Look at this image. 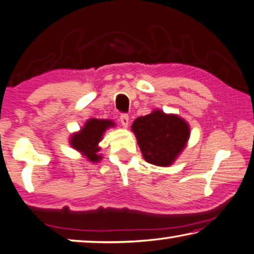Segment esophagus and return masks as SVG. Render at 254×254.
I'll use <instances>...</instances> for the list:
<instances>
[{
	"label": "esophagus",
	"instance_id": "obj_1",
	"mask_svg": "<svg viewBox=\"0 0 254 254\" xmlns=\"http://www.w3.org/2000/svg\"><path fill=\"white\" fill-rule=\"evenodd\" d=\"M120 123H122V125L125 128L128 127V124H129V116L126 114H123L120 116Z\"/></svg>",
	"mask_w": 254,
	"mask_h": 254
}]
</instances>
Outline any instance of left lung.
I'll use <instances>...</instances> for the list:
<instances>
[{
	"label": "left lung",
	"mask_w": 254,
	"mask_h": 254,
	"mask_svg": "<svg viewBox=\"0 0 254 254\" xmlns=\"http://www.w3.org/2000/svg\"><path fill=\"white\" fill-rule=\"evenodd\" d=\"M131 130L145 161L160 167L174 163L190 138L189 124L177 115H167L161 110L138 117Z\"/></svg>",
	"instance_id": "obj_1"
}]
</instances>
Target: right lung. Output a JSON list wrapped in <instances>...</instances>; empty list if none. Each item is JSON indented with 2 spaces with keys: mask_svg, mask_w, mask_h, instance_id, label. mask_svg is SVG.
Instances as JSON below:
<instances>
[{
  "mask_svg": "<svg viewBox=\"0 0 254 254\" xmlns=\"http://www.w3.org/2000/svg\"><path fill=\"white\" fill-rule=\"evenodd\" d=\"M115 123L107 119L92 118L86 122L81 129L70 137V145L79 151L91 162H99L102 157L99 155V143L108 128L114 127Z\"/></svg>",
  "mask_w": 254,
  "mask_h": 254,
  "instance_id": "add662e5",
  "label": "right lung"
}]
</instances>
